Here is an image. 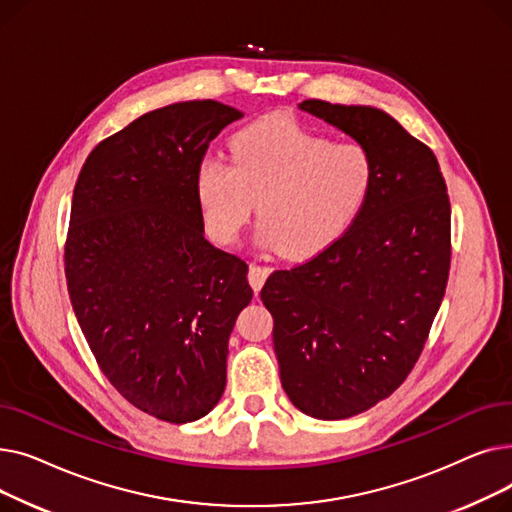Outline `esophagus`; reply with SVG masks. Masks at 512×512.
I'll return each mask as SVG.
<instances>
[{
  "instance_id": "34e87169",
  "label": "esophagus",
  "mask_w": 512,
  "mask_h": 512,
  "mask_svg": "<svg viewBox=\"0 0 512 512\" xmlns=\"http://www.w3.org/2000/svg\"><path fill=\"white\" fill-rule=\"evenodd\" d=\"M267 276H270V270H267V267L257 265V263H251V265H249V284L253 286L255 294L261 290V286L265 284Z\"/></svg>"
}]
</instances>
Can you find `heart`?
I'll list each match as a JSON object with an SVG mask.
<instances>
[{
  "mask_svg": "<svg viewBox=\"0 0 512 512\" xmlns=\"http://www.w3.org/2000/svg\"><path fill=\"white\" fill-rule=\"evenodd\" d=\"M373 178V157L361 143L330 141L299 120L272 116L234 134L230 161H203L197 197L215 240H234L255 203L263 245L305 259L351 226Z\"/></svg>",
  "mask_w": 512,
  "mask_h": 512,
  "instance_id": "b5f03b06",
  "label": "heart"
}]
</instances>
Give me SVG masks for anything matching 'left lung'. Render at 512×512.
I'll list each match as a JSON object with an SVG mask.
<instances>
[{
    "label": "left lung",
    "instance_id": "obj_1",
    "mask_svg": "<svg viewBox=\"0 0 512 512\" xmlns=\"http://www.w3.org/2000/svg\"><path fill=\"white\" fill-rule=\"evenodd\" d=\"M299 107L367 147L375 166L351 228L261 288L284 392L332 421L378 405L415 367L448 282L450 201L434 151L390 114L321 99Z\"/></svg>",
    "mask_w": 512,
    "mask_h": 512
}]
</instances>
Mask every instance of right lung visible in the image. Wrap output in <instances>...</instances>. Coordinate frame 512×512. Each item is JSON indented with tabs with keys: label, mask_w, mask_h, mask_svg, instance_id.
Instances as JSON below:
<instances>
[{
	"label": "right lung",
	"mask_w": 512,
	"mask_h": 512,
	"mask_svg": "<svg viewBox=\"0 0 512 512\" xmlns=\"http://www.w3.org/2000/svg\"><path fill=\"white\" fill-rule=\"evenodd\" d=\"M242 118L213 99L159 107L101 141L78 174L66 282L110 384L161 421L205 417L224 394L228 338L249 265L203 234L197 172Z\"/></svg>",
	"instance_id": "obj_1"
}]
</instances>
